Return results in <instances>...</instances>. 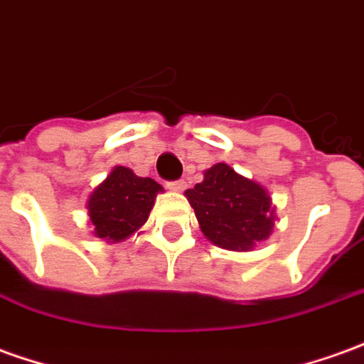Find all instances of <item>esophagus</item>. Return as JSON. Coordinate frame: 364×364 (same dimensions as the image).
<instances>
[{"mask_svg": "<svg viewBox=\"0 0 364 364\" xmlns=\"http://www.w3.org/2000/svg\"><path fill=\"white\" fill-rule=\"evenodd\" d=\"M187 187V183H185V179H177V181H169L167 183V189H171V191H183Z\"/></svg>", "mask_w": 364, "mask_h": 364, "instance_id": "obj_1", "label": "esophagus"}]
</instances>
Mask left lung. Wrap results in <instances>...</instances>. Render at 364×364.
Here are the masks:
<instances>
[{"label":"left lung","instance_id":"8db88e82","mask_svg":"<svg viewBox=\"0 0 364 364\" xmlns=\"http://www.w3.org/2000/svg\"><path fill=\"white\" fill-rule=\"evenodd\" d=\"M203 235L218 248L248 252L270 236L274 207L268 191L226 164L213 165L205 179L185 191Z\"/></svg>","mask_w":364,"mask_h":364}]
</instances>
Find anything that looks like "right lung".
Instances as JSON below:
<instances>
[{
    "label": "right lung",
    "mask_w": 364,
    "mask_h": 364,
    "mask_svg": "<svg viewBox=\"0 0 364 364\" xmlns=\"http://www.w3.org/2000/svg\"><path fill=\"white\" fill-rule=\"evenodd\" d=\"M161 191L164 187L149 177H138L122 165L114 167L86 203L94 236L106 242H122L138 232Z\"/></svg>",
    "instance_id": "add662e5"
}]
</instances>
